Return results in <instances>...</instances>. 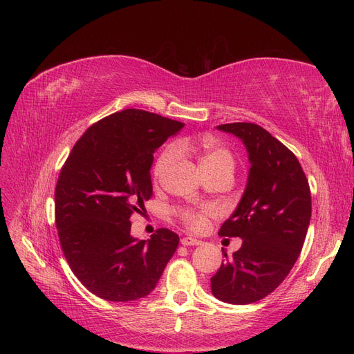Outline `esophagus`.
I'll use <instances>...</instances> for the list:
<instances>
[{"label":"esophagus","instance_id":"obj_1","mask_svg":"<svg viewBox=\"0 0 354 354\" xmlns=\"http://www.w3.org/2000/svg\"><path fill=\"white\" fill-rule=\"evenodd\" d=\"M180 244L185 245V247H188V245H201L202 241H199L196 238H192V236H185V238L180 239Z\"/></svg>","mask_w":354,"mask_h":354}]
</instances>
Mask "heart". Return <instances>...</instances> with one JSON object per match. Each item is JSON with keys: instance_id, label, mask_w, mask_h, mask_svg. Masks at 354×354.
<instances>
[{"instance_id": "obj_1", "label": "heart", "mask_w": 354, "mask_h": 354, "mask_svg": "<svg viewBox=\"0 0 354 354\" xmlns=\"http://www.w3.org/2000/svg\"><path fill=\"white\" fill-rule=\"evenodd\" d=\"M180 153L185 155H195L199 163V167L202 174H212L219 171H228L232 172L235 160L232 153L212 140H202V142H194V140H182L179 145H171L167 146L165 151L160 153L156 166H155V175L160 176L180 159ZM215 212L212 209L205 211H192L187 209L180 214L185 224H187L194 231H201L207 227L208 216L214 215Z\"/></svg>"}]
</instances>
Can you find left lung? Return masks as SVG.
<instances>
[{
    "instance_id": "obj_1",
    "label": "left lung",
    "mask_w": 354,
    "mask_h": 354,
    "mask_svg": "<svg viewBox=\"0 0 354 354\" xmlns=\"http://www.w3.org/2000/svg\"><path fill=\"white\" fill-rule=\"evenodd\" d=\"M244 143L250 171L235 211L221 236H238L243 245L211 278L218 300L250 304L280 286L299 258L311 218V194L294 153L254 123L216 126Z\"/></svg>"
}]
</instances>
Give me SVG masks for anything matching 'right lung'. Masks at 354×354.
<instances>
[{"instance_id": "obj_1", "label": "right lung", "mask_w": 354, "mask_h": 354, "mask_svg": "<svg viewBox=\"0 0 354 354\" xmlns=\"http://www.w3.org/2000/svg\"><path fill=\"white\" fill-rule=\"evenodd\" d=\"M185 124L126 109L90 126L74 145L55 187V227L80 283L107 301L151 294L175 254L178 234H130V215L152 196L153 153Z\"/></svg>"}]
</instances>
